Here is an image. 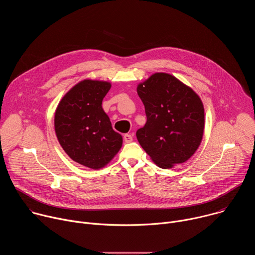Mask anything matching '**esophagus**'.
Masks as SVG:
<instances>
[{"instance_id": "obj_1", "label": "esophagus", "mask_w": 255, "mask_h": 255, "mask_svg": "<svg viewBox=\"0 0 255 255\" xmlns=\"http://www.w3.org/2000/svg\"><path fill=\"white\" fill-rule=\"evenodd\" d=\"M124 141H125L126 143H130V142H132V141H133V137H132V135H131V134H125V135H124Z\"/></svg>"}]
</instances>
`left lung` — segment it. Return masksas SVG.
I'll return each mask as SVG.
<instances>
[{
	"instance_id": "1",
	"label": "left lung",
	"mask_w": 255,
	"mask_h": 255,
	"mask_svg": "<svg viewBox=\"0 0 255 255\" xmlns=\"http://www.w3.org/2000/svg\"><path fill=\"white\" fill-rule=\"evenodd\" d=\"M147 121L138 142L161 168L187 161L202 142L205 113L200 97L179 80L155 72L137 87Z\"/></svg>"
}]
</instances>
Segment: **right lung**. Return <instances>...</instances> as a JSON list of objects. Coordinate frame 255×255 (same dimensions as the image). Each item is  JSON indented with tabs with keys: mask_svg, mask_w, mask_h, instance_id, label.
I'll list each match as a JSON object with an SVG mask.
<instances>
[{
	"mask_svg": "<svg viewBox=\"0 0 255 255\" xmlns=\"http://www.w3.org/2000/svg\"><path fill=\"white\" fill-rule=\"evenodd\" d=\"M110 89L108 82L84 80L64 95L54 115L56 137L63 150L74 161L93 169L110 162L123 143L102 108Z\"/></svg>",
	"mask_w": 255,
	"mask_h": 255,
	"instance_id": "obj_1",
	"label": "right lung"
}]
</instances>
